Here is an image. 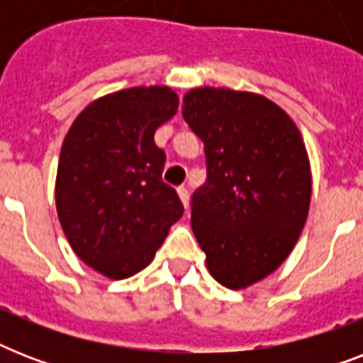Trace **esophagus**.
<instances>
[{
  "label": "esophagus",
  "instance_id": "esophagus-1",
  "mask_svg": "<svg viewBox=\"0 0 363 363\" xmlns=\"http://www.w3.org/2000/svg\"><path fill=\"white\" fill-rule=\"evenodd\" d=\"M177 192H179V198H181L182 205H184V207H188V203H190V192H188V188L179 186L177 188Z\"/></svg>",
  "mask_w": 363,
  "mask_h": 363
}]
</instances>
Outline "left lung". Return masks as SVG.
Here are the masks:
<instances>
[{
    "mask_svg": "<svg viewBox=\"0 0 363 363\" xmlns=\"http://www.w3.org/2000/svg\"><path fill=\"white\" fill-rule=\"evenodd\" d=\"M182 104L207 164V181L192 194L194 235L216 281L247 288L284 262L305 226L303 139L281 107L256 94L196 88Z\"/></svg>",
    "mask_w": 363,
    "mask_h": 363,
    "instance_id": "8db88e82",
    "label": "left lung"
}]
</instances>
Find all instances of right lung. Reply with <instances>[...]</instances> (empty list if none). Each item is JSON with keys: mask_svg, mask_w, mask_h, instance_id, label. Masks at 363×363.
<instances>
[{"mask_svg": "<svg viewBox=\"0 0 363 363\" xmlns=\"http://www.w3.org/2000/svg\"><path fill=\"white\" fill-rule=\"evenodd\" d=\"M167 86L99 98L77 116L62 145L56 209L77 256L109 279L147 267L184 213L162 171L154 131L177 113Z\"/></svg>", "mask_w": 363, "mask_h": 363, "instance_id": "1", "label": "right lung"}]
</instances>
